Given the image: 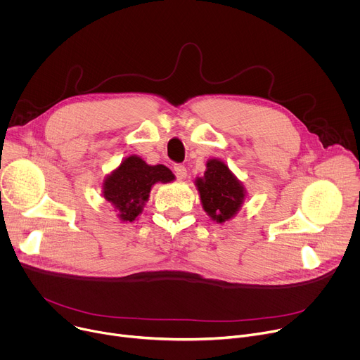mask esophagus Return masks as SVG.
Listing matches in <instances>:
<instances>
[{
	"mask_svg": "<svg viewBox=\"0 0 360 360\" xmlns=\"http://www.w3.org/2000/svg\"><path fill=\"white\" fill-rule=\"evenodd\" d=\"M174 171H175V175L178 179H184L186 176V168L182 164H175Z\"/></svg>",
	"mask_w": 360,
	"mask_h": 360,
	"instance_id": "34e87169",
	"label": "esophagus"
}]
</instances>
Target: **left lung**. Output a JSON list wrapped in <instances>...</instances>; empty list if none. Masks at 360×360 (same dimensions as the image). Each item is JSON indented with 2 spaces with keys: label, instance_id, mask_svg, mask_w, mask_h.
Listing matches in <instances>:
<instances>
[{
  "label": "left lung",
  "instance_id": "1",
  "mask_svg": "<svg viewBox=\"0 0 360 360\" xmlns=\"http://www.w3.org/2000/svg\"><path fill=\"white\" fill-rule=\"evenodd\" d=\"M203 210L217 222L231 219L245 198V192L239 181L232 175L229 168L218 161L211 160L207 164L203 178L196 179Z\"/></svg>",
  "mask_w": 360,
  "mask_h": 360
}]
</instances>
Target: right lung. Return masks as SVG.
<instances>
[{"label":"right lung","mask_w":360,"mask_h":360,"mask_svg":"<svg viewBox=\"0 0 360 360\" xmlns=\"http://www.w3.org/2000/svg\"><path fill=\"white\" fill-rule=\"evenodd\" d=\"M172 179L174 174L167 167H150L132 155L107 178L104 195L108 202L115 205L122 221L132 222L142 211L150 186L155 182H169Z\"/></svg>","instance_id":"add662e5"}]
</instances>
